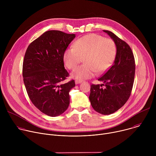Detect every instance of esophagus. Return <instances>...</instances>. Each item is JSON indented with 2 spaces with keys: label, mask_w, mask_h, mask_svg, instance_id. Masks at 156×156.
I'll return each instance as SVG.
<instances>
[{
  "label": "esophagus",
  "mask_w": 156,
  "mask_h": 156,
  "mask_svg": "<svg viewBox=\"0 0 156 156\" xmlns=\"http://www.w3.org/2000/svg\"><path fill=\"white\" fill-rule=\"evenodd\" d=\"M75 81V84H80V83H82V81H81V80H76Z\"/></svg>",
  "instance_id": "1"
}]
</instances>
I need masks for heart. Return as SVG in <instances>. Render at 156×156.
I'll list each match as a JSON object with an SVG mask.
<instances>
[{
    "label": "heart",
    "mask_w": 156,
    "mask_h": 156,
    "mask_svg": "<svg viewBox=\"0 0 156 156\" xmlns=\"http://www.w3.org/2000/svg\"><path fill=\"white\" fill-rule=\"evenodd\" d=\"M117 53L115 42L97 34L84 36L75 42L73 48L66 49L63 60L69 69H73L84 57V64L72 73L73 78L86 80L94 77L97 72L102 73L112 66Z\"/></svg>",
    "instance_id": "1"
}]
</instances>
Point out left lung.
<instances>
[{
  "label": "left lung",
  "instance_id": "8db88e82",
  "mask_svg": "<svg viewBox=\"0 0 156 156\" xmlns=\"http://www.w3.org/2000/svg\"><path fill=\"white\" fill-rule=\"evenodd\" d=\"M103 31L115 42L116 56L113 65L98 79L103 84L91 86L89 99L96 112L109 115L120 108L130 96L135 79V62L128 44L111 31Z\"/></svg>",
  "mask_w": 156,
  "mask_h": 156
}]
</instances>
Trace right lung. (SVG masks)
<instances>
[{
    "mask_svg": "<svg viewBox=\"0 0 156 156\" xmlns=\"http://www.w3.org/2000/svg\"><path fill=\"white\" fill-rule=\"evenodd\" d=\"M75 34L50 30L33 41L23 63V81L32 103L50 117L62 114L70 104L69 92L74 80L62 83L69 74L64 67L63 54Z\"/></svg>",
    "mask_w": 156,
    "mask_h": 156,
    "instance_id": "right-lung-1",
    "label": "right lung"
}]
</instances>
